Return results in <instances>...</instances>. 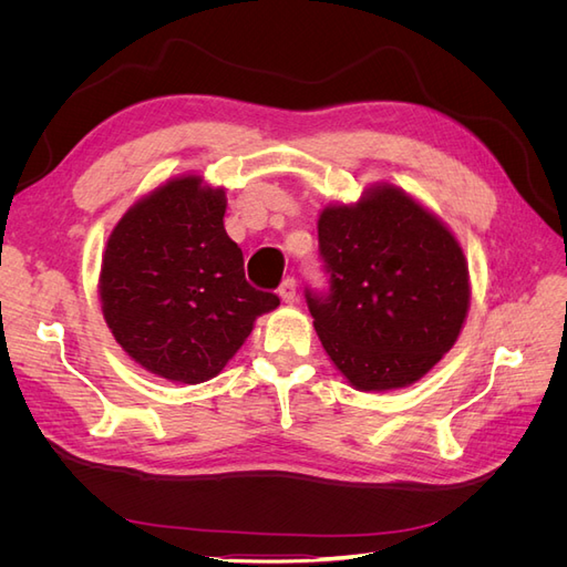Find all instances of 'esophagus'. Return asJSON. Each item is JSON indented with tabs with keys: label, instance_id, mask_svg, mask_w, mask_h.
Instances as JSON below:
<instances>
[{
	"label": "esophagus",
	"instance_id": "esophagus-1",
	"mask_svg": "<svg viewBox=\"0 0 567 567\" xmlns=\"http://www.w3.org/2000/svg\"><path fill=\"white\" fill-rule=\"evenodd\" d=\"M296 293H298L296 279H284L281 286H279V298H281L284 302H293V300H296Z\"/></svg>",
	"mask_w": 567,
	"mask_h": 567
}]
</instances>
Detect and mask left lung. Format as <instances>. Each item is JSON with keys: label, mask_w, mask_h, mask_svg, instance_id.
Here are the masks:
<instances>
[{"label": "left lung", "mask_w": 567, "mask_h": 567, "mask_svg": "<svg viewBox=\"0 0 567 567\" xmlns=\"http://www.w3.org/2000/svg\"><path fill=\"white\" fill-rule=\"evenodd\" d=\"M317 229L329 290L305 298L336 369L362 392L423 379L454 348L471 305L454 234L392 184L323 208Z\"/></svg>", "instance_id": "1"}]
</instances>
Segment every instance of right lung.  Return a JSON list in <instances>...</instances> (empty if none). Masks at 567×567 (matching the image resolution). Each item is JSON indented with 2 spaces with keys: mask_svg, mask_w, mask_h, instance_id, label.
<instances>
[{
  "mask_svg": "<svg viewBox=\"0 0 567 567\" xmlns=\"http://www.w3.org/2000/svg\"><path fill=\"white\" fill-rule=\"evenodd\" d=\"M225 210V188L169 179L123 215L101 260V310L117 346L173 383L215 379L255 319L279 307L246 281Z\"/></svg>",
  "mask_w": 567,
  "mask_h": 567,
  "instance_id": "1",
  "label": "right lung"
}]
</instances>
